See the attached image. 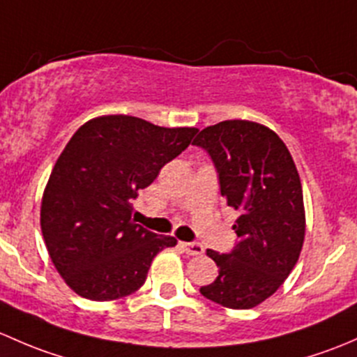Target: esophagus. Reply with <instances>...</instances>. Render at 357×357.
<instances>
[{"label":"esophagus","instance_id":"obj_1","mask_svg":"<svg viewBox=\"0 0 357 357\" xmlns=\"http://www.w3.org/2000/svg\"><path fill=\"white\" fill-rule=\"evenodd\" d=\"M182 249L189 256H201L204 252V248L199 242H182Z\"/></svg>","mask_w":357,"mask_h":357}]
</instances>
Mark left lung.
Returning a JSON list of instances; mask_svg holds the SVG:
<instances>
[{
    "instance_id": "obj_1",
    "label": "left lung",
    "mask_w": 357,
    "mask_h": 357,
    "mask_svg": "<svg viewBox=\"0 0 357 357\" xmlns=\"http://www.w3.org/2000/svg\"><path fill=\"white\" fill-rule=\"evenodd\" d=\"M192 144L215 163L220 192L237 213L238 238L229 255L206 251L220 270L199 290L220 306L251 310L277 292L303 249L306 215L296 163L273 130L249 120L206 127Z\"/></svg>"
}]
</instances>
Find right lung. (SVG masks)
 I'll return each instance as SVG.
<instances>
[{
    "label": "right lung",
    "instance_id": "obj_1",
    "mask_svg": "<svg viewBox=\"0 0 357 357\" xmlns=\"http://www.w3.org/2000/svg\"><path fill=\"white\" fill-rule=\"evenodd\" d=\"M196 134L194 127L106 115L72 135L44 189L41 230L73 292L91 301L130 296L146 282L154 256L177 244L134 223L132 201Z\"/></svg>",
    "mask_w": 357,
    "mask_h": 357
}]
</instances>
